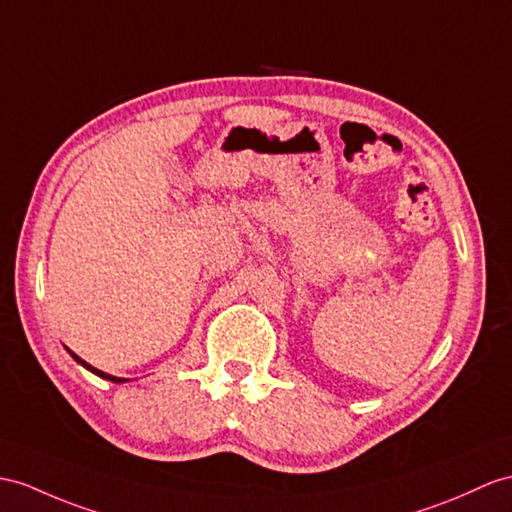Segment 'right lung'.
<instances>
[{
  "label": "right lung",
  "mask_w": 512,
  "mask_h": 512,
  "mask_svg": "<svg viewBox=\"0 0 512 512\" xmlns=\"http://www.w3.org/2000/svg\"><path fill=\"white\" fill-rule=\"evenodd\" d=\"M71 356H73V360H76V363H80L84 369H89L91 373H95V376H99V378H104V380H110V382H117V384H121V382H128V378H117V376H110V373H104V371H99V369H95V367H91L89 363H86V360H82L78 354H73L71 350H67Z\"/></svg>",
  "instance_id": "right-lung-1"
}]
</instances>
